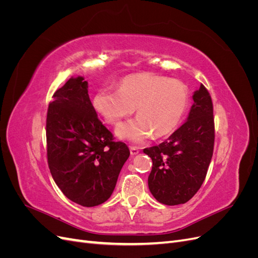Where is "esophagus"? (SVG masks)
<instances>
[{"label":"esophagus","instance_id":"esophagus-1","mask_svg":"<svg viewBox=\"0 0 258 258\" xmlns=\"http://www.w3.org/2000/svg\"><path fill=\"white\" fill-rule=\"evenodd\" d=\"M139 148L137 147V146H130V154L132 155V156H135V155H138L139 154Z\"/></svg>","mask_w":258,"mask_h":258}]
</instances>
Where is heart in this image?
Instances as JSON below:
<instances>
[{
	"instance_id": "1",
	"label": "heart",
	"mask_w": 258,
	"mask_h": 258,
	"mask_svg": "<svg viewBox=\"0 0 258 258\" xmlns=\"http://www.w3.org/2000/svg\"><path fill=\"white\" fill-rule=\"evenodd\" d=\"M188 102V92L181 82L154 73L129 75L120 82L118 90L101 88L93 97L95 110L111 124H118L136 108L137 118L116 129L117 137L134 143L153 134L162 138L173 132Z\"/></svg>"
}]
</instances>
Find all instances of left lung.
<instances>
[{"label":"left lung","mask_w":258,"mask_h":258,"mask_svg":"<svg viewBox=\"0 0 258 258\" xmlns=\"http://www.w3.org/2000/svg\"><path fill=\"white\" fill-rule=\"evenodd\" d=\"M187 120L165 142L144 148L153 160L148 188L162 205L190 200L204 183L214 147L212 99L204 85L194 92Z\"/></svg>","instance_id":"1"}]
</instances>
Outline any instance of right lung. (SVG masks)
Here are the masks:
<instances>
[{"instance_id": "1", "label": "right lung", "mask_w": 258, "mask_h": 258, "mask_svg": "<svg viewBox=\"0 0 258 258\" xmlns=\"http://www.w3.org/2000/svg\"><path fill=\"white\" fill-rule=\"evenodd\" d=\"M52 98L46 140L53 181L77 205L103 204L114 191L129 148L114 142L111 131L99 120L83 76L71 77Z\"/></svg>"}]
</instances>
